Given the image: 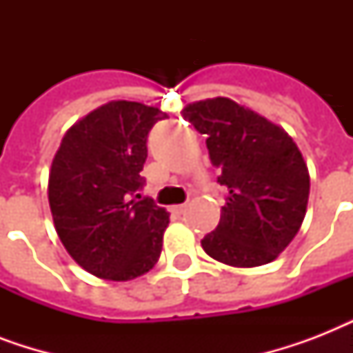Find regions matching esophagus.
Masks as SVG:
<instances>
[{"label":"esophagus","instance_id":"esophagus-1","mask_svg":"<svg viewBox=\"0 0 353 353\" xmlns=\"http://www.w3.org/2000/svg\"><path fill=\"white\" fill-rule=\"evenodd\" d=\"M185 209H187V205H174V207H172V212H174V214H183V212H185Z\"/></svg>","mask_w":353,"mask_h":353}]
</instances>
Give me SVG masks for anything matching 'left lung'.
Wrapping results in <instances>:
<instances>
[{"label":"left lung","instance_id":"8db88e82","mask_svg":"<svg viewBox=\"0 0 353 353\" xmlns=\"http://www.w3.org/2000/svg\"><path fill=\"white\" fill-rule=\"evenodd\" d=\"M183 117L207 135L210 163L227 188L203 251L232 268L273 262L306 216L310 174L299 146L284 128L225 97L188 104Z\"/></svg>","mask_w":353,"mask_h":353}]
</instances>
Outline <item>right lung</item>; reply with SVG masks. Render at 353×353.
Instances as JSON below:
<instances>
[{
    "mask_svg": "<svg viewBox=\"0 0 353 353\" xmlns=\"http://www.w3.org/2000/svg\"><path fill=\"white\" fill-rule=\"evenodd\" d=\"M168 115L113 101L69 128L49 172V207L63 247L99 279H137L161 256L168 212L141 198L146 139Z\"/></svg>",
    "mask_w": 353,
    "mask_h": 353,
    "instance_id": "right-lung-1",
    "label": "right lung"
}]
</instances>
